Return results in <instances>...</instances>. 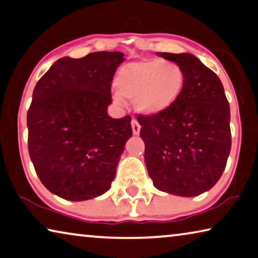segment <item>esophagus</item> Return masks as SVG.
Instances as JSON below:
<instances>
[{
	"mask_svg": "<svg viewBox=\"0 0 258 258\" xmlns=\"http://www.w3.org/2000/svg\"><path fill=\"white\" fill-rule=\"evenodd\" d=\"M131 124H132V130H133L134 136H139V133H140V128H141L140 124H139L138 120L134 119V118L132 119V122H131Z\"/></svg>",
	"mask_w": 258,
	"mask_h": 258,
	"instance_id": "1",
	"label": "esophagus"
}]
</instances>
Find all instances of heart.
Segmentation results:
<instances>
[{"label":"heart","mask_w":258,"mask_h":258,"mask_svg":"<svg viewBox=\"0 0 258 258\" xmlns=\"http://www.w3.org/2000/svg\"><path fill=\"white\" fill-rule=\"evenodd\" d=\"M186 76L180 65L162 59H146L125 64L118 71L116 87L122 97L134 100L137 111L155 116L171 109L180 99ZM113 99L122 101L116 94Z\"/></svg>","instance_id":"1"}]
</instances>
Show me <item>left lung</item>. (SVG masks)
I'll use <instances>...</instances> for the list:
<instances>
[{"label": "left lung", "mask_w": 258, "mask_h": 258, "mask_svg": "<svg viewBox=\"0 0 258 258\" xmlns=\"http://www.w3.org/2000/svg\"><path fill=\"white\" fill-rule=\"evenodd\" d=\"M180 65L185 88L172 108L139 114L145 162L157 189L198 196L219 180L231 151L230 104L222 81L191 54L157 52Z\"/></svg>", "instance_id": "left-lung-1"}]
</instances>
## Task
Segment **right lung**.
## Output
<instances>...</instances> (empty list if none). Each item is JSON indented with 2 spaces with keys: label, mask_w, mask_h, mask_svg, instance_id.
I'll return each instance as SVG.
<instances>
[{
  "label": "right lung",
  "mask_w": 258,
  "mask_h": 258,
  "mask_svg": "<svg viewBox=\"0 0 258 258\" xmlns=\"http://www.w3.org/2000/svg\"><path fill=\"white\" fill-rule=\"evenodd\" d=\"M119 51L63 57L36 84L27 112L28 153L43 186L64 200L86 201L109 190L131 116L108 114Z\"/></svg>",
  "instance_id": "1"
}]
</instances>
